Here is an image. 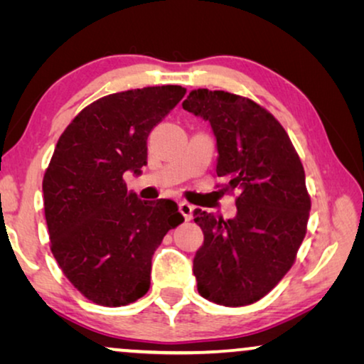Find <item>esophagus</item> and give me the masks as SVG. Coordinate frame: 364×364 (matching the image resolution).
Wrapping results in <instances>:
<instances>
[{
  "mask_svg": "<svg viewBox=\"0 0 364 364\" xmlns=\"http://www.w3.org/2000/svg\"><path fill=\"white\" fill-rule=\"evenodd\" d=\"M178 208H181V213H182L183 217H186V220H191V218H192V210H193V207L191 205V203L186 202V200L178 202Z\"/></svg>",
  "mask_w": 364,
  "mask_h": 364,
  "instance_id": "obj_1",
  "label": "esophagus"
}]
</instances>
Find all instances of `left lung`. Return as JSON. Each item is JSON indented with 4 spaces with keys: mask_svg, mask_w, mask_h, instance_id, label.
<instances>
[{
    "mask_svg": "<svg viewBox=\"0 0 364 364\" xmlns=\"http://www.w3.org/2000/svg\"><path fill=\"white\" fill-rule=\"evenodd\" d=\"M182 107L210 122L217 177L227 178L223 192L238 191L233 218L193 210L203 232L193 258L197 290L223 306L250 305L295 263L311 208L305 171L282 124L252 99L196 89Z\"/></svg>",
    "mask_w": 364,
    "mask_h": 364,
    "instance_id": "1",
    "label": "left lung"
}]
</instances>
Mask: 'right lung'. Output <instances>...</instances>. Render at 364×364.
I'll use <instances>...</instances> for the list:
<instances>
[{"label":"right lung","instance_id":"right-lung-1","mask_svg":"<svg viewBox=\"0 0 364 364\" xmlns=\"http://www.w3.org/2000/svg\"><path fill=\"white\" fill-rule=\"evenodd\" d=\"M186 92L154 86L109 94L84 107L56 144L43 178L51 252L92 303L124 306L146 295L154 252L183 222L176 202L141 200L122 176L141 173L149 134Z\"/></svg>","mask_w":364,"mask_h":364}]
</instances>
